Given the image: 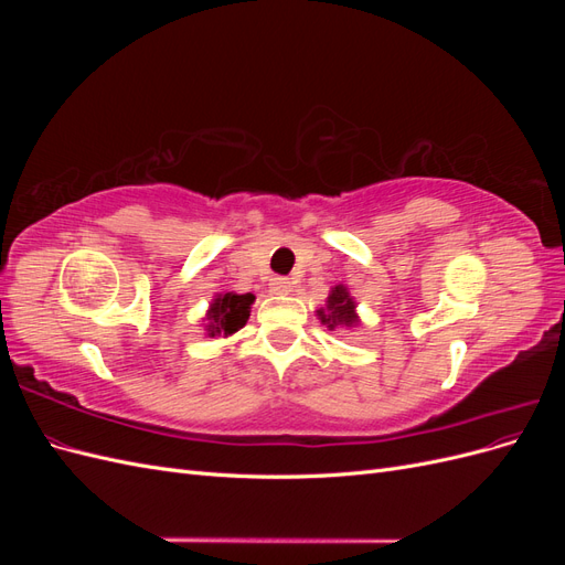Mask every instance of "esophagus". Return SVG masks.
Segmentation results:
<instances>
[{
  "label": "esophagus",
  "mask_w": 565,
  "mask_h": 565,
  "mask_svg": "<svg viewBox=\"0 0 565 565\" xmlns=\"http://www.w3.org/2000/svg\"><path fill=\"white\" fill-rule=\"evenodd\" d=\"M292 287H295V282L289 278H273L270 280V292L273 295H289V292H292Z\"/></svg>",
  "instance_id": "34e87169"
}]
</instances>
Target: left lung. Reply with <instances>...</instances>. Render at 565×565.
Instances as JSON below:
<instances>
[{
	"label": "left lung",
	"instance_id": "left-lung-1",
	"mask_svg": "<svg viewBox=\"0 0 565 565\" xmlns=\"http://www.w3.org/2000/svg\"><path fill=\"white\" fill-rule=\"evenodd\" d=\"M316 313L328 330H337V328L355 330V328H361V324H363L361 316H358L355 299L351 297L349 287L341 285V282L330 289L328 299H324V306H320Z\"/></svg>",
	"mask_w": 565,
	"mask_h": 565
}]
</instances>
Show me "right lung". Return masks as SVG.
<instances>
[{"label": "right lung", "mask_w": 565, "mask_h": 565, "mask_svg": "<svg viewBox=\"0 0 565 565\" xmlns=\"http://www.w3.org/2000/svg\"><path fill=\"white\" fill-rule=\"evenodd\" d=\"M254 295H235V292H216L210 301V309L202 318L204 337H231L243 330L252 313Z\"/></svg>", "instance_id": "right-lung-1"}]
</instances>
